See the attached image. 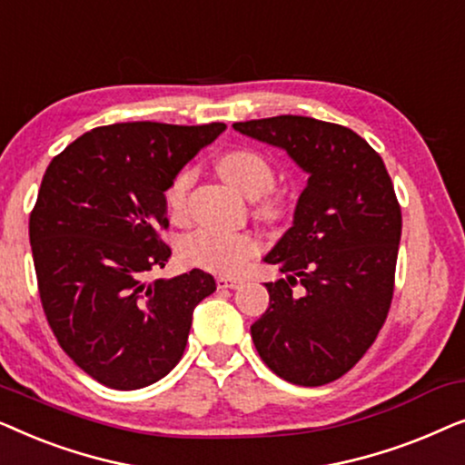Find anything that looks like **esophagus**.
<instances>
[{"mask_svg":"<svg viewBox=\"0 0 465 465\" xmlns=\"http://www.w3.org/2000/svg\"><path fill=\"white\" fill-rule=\"evenodd\" d=\"M241 283H243V279H239V277H218V288L234 290V288H239Z\"/></svg>","mask_w":465,"mask_h":465,"instance_id":"obj_1","label":"esophagus"}]
</instances>
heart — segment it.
Returning a JSON list of instances; mask_svg holds the SVG:
<instances>
[{
	"mask_svg": "<svg viewBox=\"0 0 465 465\" xmlns=\"http://www.w3.org/2000/svg\"><path fill=\"white\" fill-rule=\"evenodd\" d=\"M215 171L228 186H232L247 199H258L256 215L264 222H279L290 213L292 199L288 190L272 186V164L252 148H234L215 161ZM194 186V171L182 169L171 180L164 199L173 215H182L188 207L190 190ZM256 241L250 234H226L215 231H199L188 234L182 241L180 253L188 264L201 269L224 272H237L256 253Z\"/></svg>",
	"mask_w": 465,
	"mask_h": 465,
	"instance_id": "obj_1",
	"label": "heart"
}]
</instances>
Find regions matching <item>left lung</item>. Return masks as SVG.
Returning <instances> with one entry per match:
<instances>
[{
  "instance_id": "obj_1",
  "label": "left lung",
  "mask_w": 465,
  "mask_h": 465,
  "mask_svg": "<svg viewBox=\"0 0 465 465\" xmlns=\"http://www.w3.org/2000/svg\"><path fill=\"white\" fill-rule=\"evenodd\" d=\"M232 126L309 173L294 224L262 258L288 277L266 283L271 302L252 339L282 379L326 385L358 364L387 320L402 234L391 177L347 126L290 114Z\"/></svg>"
}]
</instances>
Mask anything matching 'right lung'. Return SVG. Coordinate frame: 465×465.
Wrapping results in <instances>:
<instances>
[{
    "instance_id": "1",
    "label": "right lung",
    "mask_w": 465,
    "mask_h": 465,
    "mask_svg": "<svg viewBox=\"0 0 465 465\" xmlns=\"http://www.w3.org/2000/svg\"><path fill=\"white\" fill-rule=\"evenodd\" d=\"M226 129L118 123L69 143L44 173L29 218L48 326L69 358L112 390H142L173 371L193 311L213 294L193 269L148 282L167 264L169 183Z\"/></svg>"
}]
</instances>
